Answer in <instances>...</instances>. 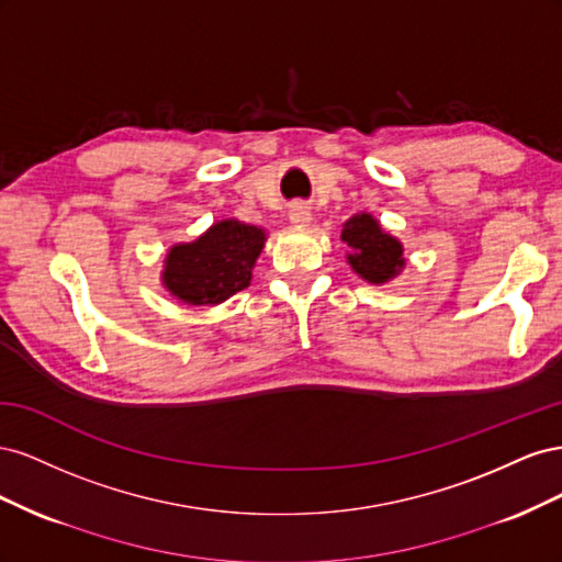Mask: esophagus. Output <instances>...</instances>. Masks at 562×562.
Returning <instances> with one entry per match:
<instances>
[{"mask_svg": "<svg viewBox=\"0 0 562 562\" xmlns=\"http://www.w3.org/2000/svg\"><path fill=\"white\" fill-rule=\"evenodd\" d=\"M288 217H291L293 227H307L312 223V211H310V206H304V203H295Z\"/></svg>", "mask_w": 562, "mask_h": 562, "instance_id": "obj_1", "label": "esophagus"}]
</instances>
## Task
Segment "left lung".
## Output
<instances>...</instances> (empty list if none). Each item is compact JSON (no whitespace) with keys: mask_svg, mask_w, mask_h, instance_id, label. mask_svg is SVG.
<instances>
[{"mask_svg":"<svg viewBox=\"0 0 562 562\" xmlns=\"http://www.w3.org/2000/svg\"><path fill=\"white\" fill-rule=\"evenodd\" d=\"M339 239L347 244V262L363 281L384 285L394 281L405 269L403 244L391 236L375 215L356 213L339 232Z\"/></svg>","mask_w":562,"mask_h":562,"instance_id":"left-lung-1","label":"left lung"}]
</instances>
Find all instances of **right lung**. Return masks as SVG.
Returning <instances> with one entry per match:
<instances>
[{
    "mask_svg": "<svg viewBox=\"0 0 562 562\" xmlns=\"http://www.w3.org/2000/svg\"><path fill=\"white\" fill-rule=\"evenodd\" d=\"M265 241L262 227L217 220L194 241L166 250L161 285L190 307H215L250 285Z\"/></svg>",
    "mask_w": 562,
    "mask_h": 562,
    "instance_id": "1",
    "label": "right lung"
}]
</instances>
